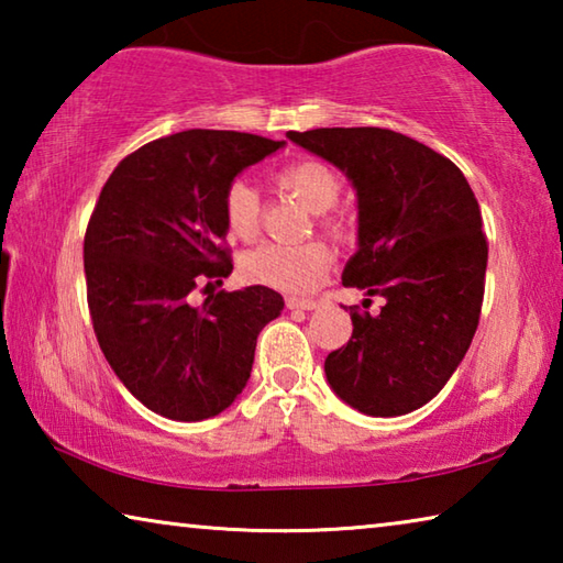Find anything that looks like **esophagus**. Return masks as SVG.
Segmentation results:
<instances>
[{
  "label": "esophagus",
  "instance_id": "34e87169",
  "mask_svg": "<svg viewBox=\"0 0 563 563\" xmlns=\"http://www.w3.org/2000/svg\"><path fill=\"white\" fill-rule=\"evenodd\" d=\"M285 305H288L290 310H316L318 308L316 300H305V298H288L285 300Z\"/></svg>",
  "mask_w": 563,
  "mask_h": 563
}]
</instances>
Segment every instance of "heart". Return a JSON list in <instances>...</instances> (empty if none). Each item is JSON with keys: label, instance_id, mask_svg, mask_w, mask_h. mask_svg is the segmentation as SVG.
Masks as SVG:
<instances>
[{"label": "heart", "instance_id": "heart-1", "mask_svg": "<svg viewBox=\"0 0 563 563\" xmlns=\"http://www.w3.org/2000/svg\"><path fill=\"white\" fill-rule=\"evenodd\" d=\"M278 180L310 213H325L338 201L340 178L320 161H295L278 170ZM225 225L238 241H253L261 228V198L247 180L238 178L223 198ZM332 253L325 243L298 245L263 243L241 258V275L247 283L268 285L283 292H308L330 271Z\"/></svg>", "mask_w": 563, "mask_h": 563}]
</instances>
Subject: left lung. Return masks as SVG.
Wrapping results in <instances>:
<instances>
[{"instance_id":"left-lung-1","label":"left lung","mask_w":563,"mask_h":563,"mask_svg":"<svg viewBox=\"0 0 563 563\" xmlns=\"http://www.w3.org/2000/svg\"><path fill=\"white\" fill-rule=\"evenodd\" d=\"M345 174L357 198V251L342 285L379 295L383 310L350 308L352 338L325 377L342 402L399 417L440 393L479 325L487 238L460 168L405 133L360 126L288 131Z\"/></svg>"}]
</instances>
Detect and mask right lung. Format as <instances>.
Wrapping results in <instances>:
<instances>
[{"label":"right lung","instance_id":"add662e5","mask_svg":"<svg viewBox=\"0 0 563 563\" xmlns=\"http://www.w3.org/2000/svg\"><path fill=\"white\" fill-rule=\"evenodd\" d=\"M253 133L188 129L151 141L113 168L84 238L89 310L123 387L176 422L221 415L243 393L261 330L283 312L265 285L208 295L233 271L223 251L228 186L280 151ZM206 285V288H208Z\"/></svg>","mask_w":563,"mask_h":563}]
</instances>
